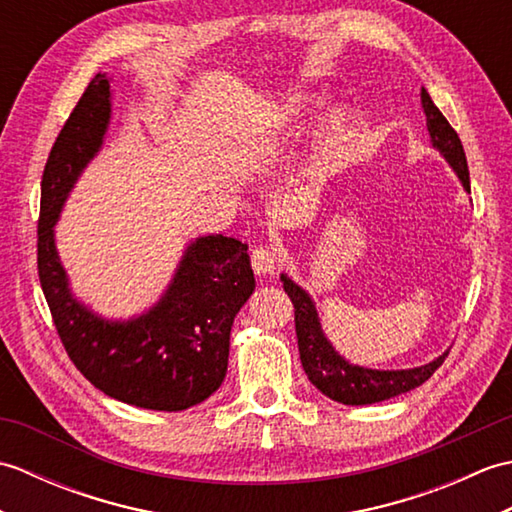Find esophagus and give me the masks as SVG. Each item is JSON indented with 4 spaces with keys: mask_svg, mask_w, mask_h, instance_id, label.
<instances>
[{
    "mask_svg": "<svg viewBox=\"0 0 512 512\" xmlns=\"http://www.w3.org/2000/svg\"><path fill=\"white\" fill-rule=\"evenodd\" d=\"M250 264H253V270L259 277H273L279 266V257L273 248L259 246L253 250V255H250Z\"/></svg>",
    "mask_w": 512,
    "mask_h": 512,
    "instance_id": "obj_1",
    "label": "esophagus"
}]
</instances>
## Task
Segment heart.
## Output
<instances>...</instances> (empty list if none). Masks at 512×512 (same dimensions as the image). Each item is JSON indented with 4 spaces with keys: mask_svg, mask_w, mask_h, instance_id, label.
<instances>
[{
    "mask_svg": "<svg viewBox=\"0 0 512 512\" xmlns=\"http://www.w3.org/2000/svg\"><path fill=\"white\" fill-rule=\"evenodd\" d=\"M310 110V99L303 94L288 96L284 101L266 103L264 110L259 112V121L266 132H284L288 134L290 129H297L303 118H306ZM352 132V116L347 110H334L323 118L317 136H314V145H317L319 156L323 160H334L341 154L347 138ZM259 134V132H257Z\"/></svg>",
    "mask_w": 512,
    "mask_h": 512,
    "instance_id": "heart-1",
    "label": "heart"
}]
</instances>
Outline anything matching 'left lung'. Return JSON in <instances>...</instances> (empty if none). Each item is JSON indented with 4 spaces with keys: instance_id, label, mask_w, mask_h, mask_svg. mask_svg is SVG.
I'll use <instances>...</instances> for the list:
<instances>
[{
    "instance_id": "left-lung-1",
    "label": "left lung",
    "mask_w": 512,
    "mask_h": 512,
    "mask_svg": "<svg viewBox=\"0 0 512 512\" xmlns=\"http://www.w3.org/2000/svg\"><path fill=\"white\" fill-rule=\"evenodd\" d=\"M420 103L424 116H427L431 147L449 162V167L462 182L464 191L471 193L469 165H466L460 136L455 134V129L442 116V112L431 101V96L424 88L420 92ZM281 284H284V290L288 292L292 306H295V328L301 365L306 369L310 383L321 394L341 402V405H374V402L407 394V391L420 387L424 380H429L431 374L442 365L444 356L449 354L447 350L438 358H433V361L409 369H372L354 365L336 352L328 336H325L310 292L295 284L286 273H281Z\"/></svg>"
}]
</instances>
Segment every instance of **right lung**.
<instances>
[{"mask_svg": "<svg viewBox=\"0 0 512 512\" xmlns=\"http://www.w3.org/2000/svg\"><path fill=\"white\" fill-rule=\"evenodd\" d=\"M112 79L85 88L43 169L37 266L65 352L103 394L154 411L200 405L222 385L235 314L255 290L248 246L233 237H195L167 290L145 312L107 319L72 292L54 226L74 184L105 145Z\"/></svg>", "mask_w": 512, "mask_h": 512, "instance_id": "obj_1", "label": "right lung"}]
</instances>
